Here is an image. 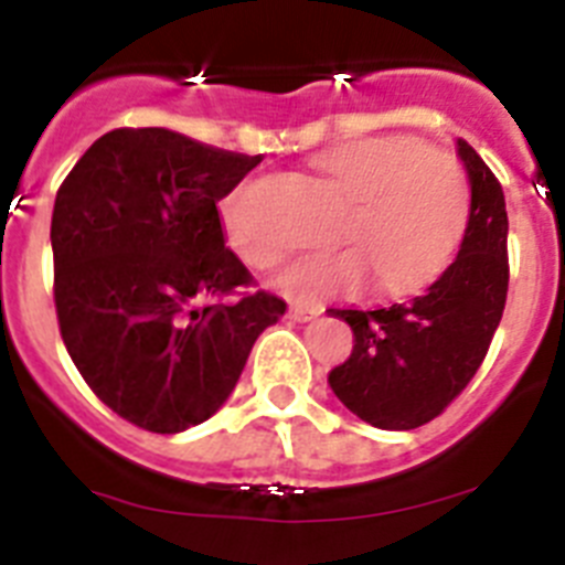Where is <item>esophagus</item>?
<instances>
[{
	"label": "esophagus",
	"mask_w": 565,
	"mask_h": 565,
	"mask_svg": "<svg viewBox=\"0 0 565 565\" xmlns=\"http://www.w3.org/2000/svg\"><path fill=\"white\" fill-rule=\"evenodd\" d=\"M319 313H322V308L319 306H291L288 317L297 319V322H308V319H317Z\"/></svg>",
	"instance_id": "esophagus-1"
}]
</instances>
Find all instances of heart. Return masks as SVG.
Returning a JSON list of instances; mask_svg holds the SVG:
<instances>
[{
	"mask_svg": "<svg viewBox=\"0 0 565 565\" xmlns=\"http://www.w3.org/2000/svg\"><path fill=\"white\" fill-rule=\"evenodd\" d=\"M317 172L353 201L337 254L294 263L277 291L297 302L356 297L376 282L384 294H413L436 282L456 257L469 223V178L456 154L413 138H364L317 158ZM234 252L252 268H274L286 257L279 239L248 223L246 192L223 206Z\"/></svg>",
	"mask_w": 565,
	"mask_h": 565,
	"instance_id": "obj_1",
	"label": "heart"
}]
</instances>
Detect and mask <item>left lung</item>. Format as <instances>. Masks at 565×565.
<instances>
[{"mask_svg":"<svg viewBox=\"0 0 565 565\" xmlns=\"http://www.w3.org/2000/svg\"><path fill=\"white\" fill-rule=\"evenodd\" d=\"M467 167L469 223L458 257L422 297L376 311H339L353 353L328 384L379 430H416L447 411L476 376L503 317L509 288L507 203L481 154L458 138Z\"/></svg>","mask_w":565,"mask_h":565,"instance_id":"left-lung-1","label":"left lung"}]
</instances>
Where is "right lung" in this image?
I'll return each mask as SVG.
<instances>
[{"label": "right lung", "instance_id": "obj_1", "mask_svg": "<svg viewBox=\"0 0 565 565\" xmlns=\"http://www.w3.org/2000/svg\"><path fill=\"white\" fill-rule=\"evenodd\" d=\"M259 161L172 129L124 127L58 186V331L89 391L135 427L183 433L214 416L259 333L286 313L268 291L236 296L254 277L226 248L217 212Z\"/></svg>", "mask_w": 565, "mask_h": 565}]
</instances>
